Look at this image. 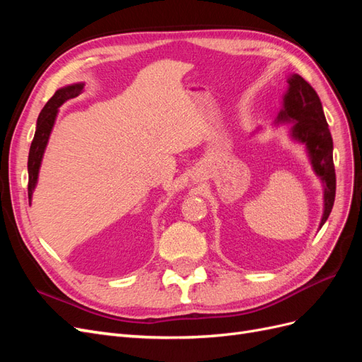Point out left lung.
<instances>
[{
  "mask_svg": "<svg viewBox=\"0 0 362 362\" xmlns=\"http://www.w3.org/2000/svg\"><path fill=\"white\" fill-rule=\"evenodd\" d=\"M278 120H293V139L305 144L314 172L325 185V211L320 228L329 217L335 201V168L332 158V136L327 127L320 98L308 81L293 74L288 78V90L284 96V108Z\"/></svg>",
  "mask_w": 362,
  "mask_h": 362,
  "instance_id": "obj_1",
  "label": "left lung"
}]
</instances>
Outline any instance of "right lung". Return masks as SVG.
<instances>
[{
    "mask_svg": "<svg viewBox=\"0 0 362 362\" xmlns=\"http://www.w3.org/2000/svg\"><path fill=\"white\" fill-rule=\"evenodd\" d=\"M83 87L84 84L80 83V84H72L68 87H63V89H59L52 95L51 100L45 104V107L42 108V112L37 117L36 133H35V139L31 141L30 154H28V201L30 202H31L33 190H35L36 182H37V175H39L40 161L43 157V151L47 148L51 129L54 127V120H56V116L59 112V107L64 101L78 96L83 90Z\"/></svg>",
    "mask_w": 362,
    "mask_h": 362,
    "instance_id": "1",
    "label": "right lung"
}]
</instances>
